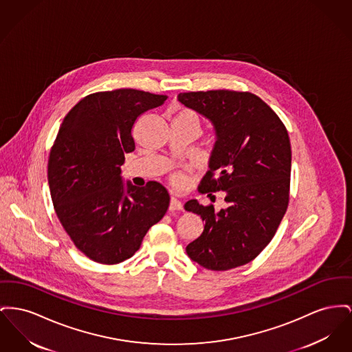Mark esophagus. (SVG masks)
<instances>
[{"label":"esophagus","instance_id":"obj_1","mask_svg":"<svg viewBox=\"0 0 352 352\" xmlns=\"http://www.w3.org/2000/svg\"><path fill=\"white\" fill-rule=\"evenodd\" d=\"M168 210H170V211H181V210H184V205H182L181 201H178L177 198L173 197V198L170 199Z\"/></svg>","mask_w":352,"mask_h":352}]
</instances>
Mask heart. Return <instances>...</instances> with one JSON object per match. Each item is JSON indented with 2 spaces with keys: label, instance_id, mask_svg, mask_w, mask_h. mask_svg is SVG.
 Segmentation results:
<instances>
[{
  "label": "heart",
  "instance_id": "heart-1",
  "mask_svg": "<svg viewBox=\"0 0 352 352\" xmlns=\"http://www.w3.org/2000/svg\"><path fill=\"white\" fill-rule=\"evenodd\" d=\"M179 116H188V117H192V118H195V120L199 122L198 117H197L194 113H191V111H184V113H181ZM171 182H173V185H174V186H182V185H184V182H185V179H184V177H182V175L175 174V175L171 178Z\"/></svg>",
  "mask_w": 352,
  "mask_h": 352
}]
</instances>
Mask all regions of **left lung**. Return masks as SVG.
<instances>
[{
  "mask_svg": "<svg viewBox=\"0 0 352 352\" xmlns=\"http://www.w3.org/2000/svg\"><path fill=\"white\" fill-rule=\"evenodd\" d=\"M178 100L214 124L217 141L199 191H223L228 206L217 211L197 199L186 202L185 210L205 222L187 255L212 271L243 266L269 245L289 206V133L269 104L248 91H188Z\"/></svg>",
  "mask_w": 352,
  "mask_h": 352,
  "instance_id": "1",
  "label": "left lung"
}]
</instances>
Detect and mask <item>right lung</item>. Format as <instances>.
Masks as SVG:
<instances>
[{
	"label": "right lung",
	"mask_w": 352,
	"mask_h": 352,
	"mask_svg": "<svg viewBox=\"0 0 352 352\" xmlns=\"http://www.w3.org/2000/svg\"><path fill=\"white\" fill-rule=\"evenodd\" d=\"M167 96L117 89L86 96L63 118L47 162L56 214L87 258L117 265L133 256L153 225L168 208L165 187H124L121 166L135 148L137 118L161 106Z\"/></svg>",
	"instance_id": "obj_1"
}]
</instances>
